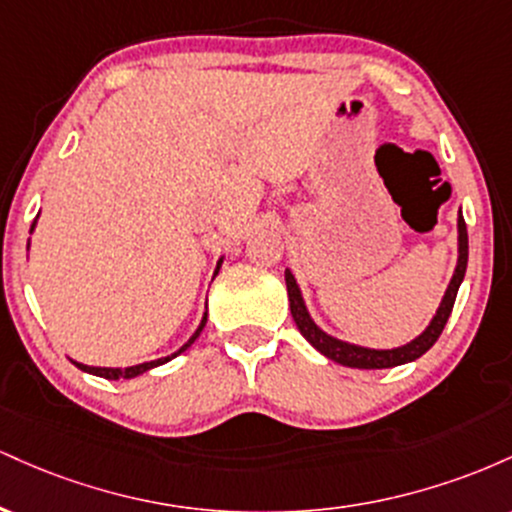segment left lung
<instances>
[{
	"mask_svg": "<svg viewBox=\"0 0 512 512\" xmlns=\"http://www.w3.org/2000/svg\"><path fill=\"white\" fill-rule=\"evenodd\" d=\"M467 257H469L467 226H464L462 211H460V216H457V267H455V274H452L448 289H445L443 301H440L436 315H433V320L428 322L426 330L421 332L416 339H411L409 344L397 346V349H368V346L342 342V339L322 332L320 327L315 325L313 317H310L308 308H305L303 293L296 284V276L291 274V269H286L284 276H286V291H289L291 315H293V320H296V327L301 330L303 337L308 339V342L313 344L322 356L332 358V361L342 363V366L363 368V370L402 366V363L416 361L419 356H424L426 351L438 342L440 332H443L445 322H448V317L452 313V305H455L457 289H460L464 272H467Z\"/></svg>",
	"mask_w": 512,
	"mask_h": 512,
	"instance_id": "left-lung-1",
	"label": "left lung"
}]
</instances>
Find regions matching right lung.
Segmentation results:
<instances>
[{
    "mask_svg": "<svg viewBox=\"0 0 512 512\" xmlns=\"http://www.w3.org/2000/svg\"><path fill=\"white\" fill-rule=\"evenodd\" d=\"M35 221H38V219H35ZM35 221H33V226H31V233H33V228H35ZM221 262H223V257H221V260H219V264H216V272H214V274H219V269H221ZM204 325H207V313H204L202 322H199V327H197V330H195V334H192V337L187 339V342L182 344L180 349L175 351V354H170V356H163V358H156V361L137 363V366H129V368H98V366H84V363H79V361H74V363H76V368H81V370H84V373L98 375V378H105V380H120V378L129 380V378H137V375L146 373V370H151V368H156V366H163V363H168L170 358L180 356L182 351H185V349H190V346L195 344V339L199 337V332L204 330Z\"/></svg>",
    "mask_w": 512,
    "mask_h": 512,
    "instance_id": "add662e5",
    "label": "right lung"
}]
</instances>
